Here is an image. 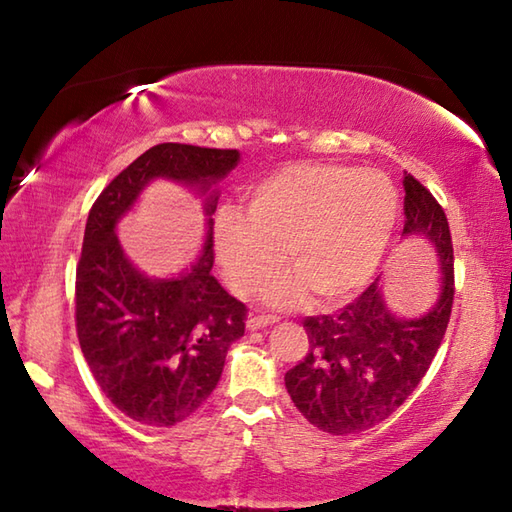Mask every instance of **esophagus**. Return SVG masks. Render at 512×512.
Segmentation results:
<instances>
[{
  "label": "esophagus",
  "instance_id": "1",
  "mask_svg": "<svg viewBox=\"0 0 512 512\" xmlns=\"http://www.w3.org/2000/svg\"><path fill=\"white\" fill-rule=\"evenodd\" d=\"M279 321V317L275 314H257V317H248L246 319V330L255 332V330H262L266 325H275Z\"/></svg>",
  "mask_w": 512,
  "mask_h": 512
}]
</instances>
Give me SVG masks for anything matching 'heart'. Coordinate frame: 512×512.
Returning <instances> with one entry per match:
<instances>
[{
  "instance_id": "b5f03b06",
  "label": "heart",
  "mask_w": 512,
  "mask_h": 512,
  "mask_svg": "<svg viewBox=\"0 0 512 512\" xmlns=\"http://www.w3.org/2000/svg\"><path fill=\"white\" fill-rule=\"evenodd\" d=\"M400 198L383 171L332 162H295L248 189L242 215L213 220V253L239 297L253 295L284 264L262 297L279 308L341 303L365 290L383 266L398 224Z\"/></svg>"
}]
</instances>
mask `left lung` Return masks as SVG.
<instances>
[{
    "label": "left lung",
    "instance_id": "left-lung-1",
    "mask_svg": "<svg viewBox=\"0 0 512 512\" xmlns=\"http://www.w3.org/2000/svg\"><path fill=\"white\" fill-rule=\"evenodd\" d=\"M402 187V237H424L436 250L440 290L427 312L402 317L374 281L339 314L303 321L310 350L286 372V389L303 418L332 436L361 433L391 416L427 374L447 332L455 292L447 215L409 173Z\"/></svg>",
    "mask_w": 512,
    "mask_h": 512
}]
</instances>
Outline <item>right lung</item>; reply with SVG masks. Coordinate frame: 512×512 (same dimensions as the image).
I'll return each mask as SVG.
<instances>
[{
  "instance_id": "1",
  "label": "right lung",
  "mask_w": 512,
  "mask_h": 512,
  "mask_svg": "<svg viewBox=\"0 0 512 512\" xmlns=\"http://www.w3.org/2000/svg\"><path fill=\"white\" fill-rule=\"evenodd\" d=\"M237 149L162 143L107 184L88 215L76 268V334L103 394L145 427H173L198 411L222 376L226 352L244 336L246 306L211 275L217 189ZM154 179L203 198L207 233L196 262L178 276L147 278L115 228Z\"/></svg>"
}]
</instances>
